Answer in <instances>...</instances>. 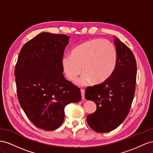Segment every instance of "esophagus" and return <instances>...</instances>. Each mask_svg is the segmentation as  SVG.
<instances>
[{
  "label": "esophagus",
  "instance_id": "34e87169",
  "mask_svg": "<svg viewBox=\"0 0 153 153\" xmlns=\"http://www.w3.org/2000/svg\"><path fill=\"white\" fill-rule=\"evenodd\" d=\"M81 97L82 99H85V90L84 89H81Z\"/></svg>",
  "mask_w": 153,
  "mask_h": 153
}]
</instances>
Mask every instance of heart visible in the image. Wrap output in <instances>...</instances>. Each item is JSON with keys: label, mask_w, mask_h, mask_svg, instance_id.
Here are the masks:
<instances>
[{"label": "heart", "mask_w": 153, "mask_h": 153, "mask_svg": "<svg viewBox=\"0 0 153 153\" xmlns=\"http://www.w3.org/2000/svg\"><path fill=\"white\" fill-rule=\"evenodd\" d=\"M118 54L115 45L106 39L86 40L72 51L71 55H65L62 64L68 79L74 81L82 71L83 73L76 82L85 86L93 81L94 83L103 82L114 72Z\"/></svg>", "instance_id": "obj_1"}]
</instances>
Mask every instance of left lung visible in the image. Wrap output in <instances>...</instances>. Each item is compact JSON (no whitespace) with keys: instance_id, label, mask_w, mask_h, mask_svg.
Returning a JSON list of instances; mask_svg holds the SVG:
<instances>
[{"instance_id":"left-lung-1","label":"left lung","mask_w":153,"mask_h":153,"mask_svg":"<svg viewBox=\"0 0 153 153\" xmlns=\"http://www.w3.org/2000/svg\"><path fill=\"white\" fill-rule=\"evenodd\" d=\"M117 63L114 72L101 83L87 87L85 98L97 104V110L86 117L94 131L106 133L115 129L129 112L135 92L137 62L129 48L119 38L115 39Z\"/></svg>"}]
</instances>
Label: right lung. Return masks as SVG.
Returning a JSON list of instances; mask_svg holds the SVG:
<instances>
[{"label": "right lung", "instance_id": "obj_1", "mask_svg": "<svg viewBox=\"0 0 153 153\" xmlns=\"http://www.w3.org/2000/svg\"><path fill=\"white\" fill-rule=\"evenodd\" d=\"M70 38L42 33L25 43L15 66L21 107L38 128L52 131L65 119L67 104L81 100L80 88L65 79L62 60Z\"/></svg>", "mask_w": 153, "mask_h": 153}]
</instances>
